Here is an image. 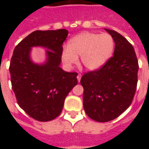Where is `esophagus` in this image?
<instances>
[{
  "label": "esophagus",
  "instance_id": "34e87169",
  "mask_svg": "<svg viewBox=\"0 0 149 149\" xmlns=\"http://www.w3.org/2000/svg\"><path fill=\"white\" fill-rule=\"evenodd\" d=\"M77 78L78 82H80V81H81V74H80V73H79V74L77 75Z\"/></svg>",
  "mask_w": 149,
  "mask_h": 149
}]
</instances>
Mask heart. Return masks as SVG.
Segmentation results:
<instances>
[{
	"instance_id": "1",
	"label": "heart",
	"mask_w": 149,
	"mask_h": 149,
	"mask_svg": "<svg viewBox=\"0 0 149 149\" xmlns=\"http://www.w3.org/2000/svg\"><path fill=\"white\" fill-rule=\"evenodd\" d=\"M115 48L113 37L109 33L83 32L68 40V47L61 52V60L67 68H71L81 56V62L88 70H97L109 61Z\"/></svg>"
}]
</instances>
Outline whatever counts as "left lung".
<instances>
[{
	"label": "left lung",
	"instance_id": "left-lung-1",
	"mask_svg": "<svg viewBox=\"0 0 149 149\" xmlns=\"http://www.w3.org/2000/svg\"><path fill=\"white\" fill-rule=\"evenodd\" d=\"M105 30L115 41L113 56L103 67L84 73L81 79L84 111L98 122L112 120L130 106L136 90L139 69L131 44L117 32Z\"/></svg>",
	"mask_w": 149,
	"mask_h": 149
}]
</instances>
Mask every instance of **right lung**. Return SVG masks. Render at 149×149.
<instances>
[{"label":"right lung","mask_w":149,"mask_h":149,"mask_svg":"<svg viewBox=\"0 0 149 149\" xmlns=\"http://www.w3.org/2000/svg\"><path fill=\"white\" fill-rule=\"evenodd\" d=\"M68 31L37 30L16 46L9 72L13 90L19 106L38 121H49L62 111L65 97L77 84V72H68L61 67L63 42ZM41 46L47 59L42 65L30 58L32 47Z\"/></svg>","instance_id":"add662e5"}]
</instances>
